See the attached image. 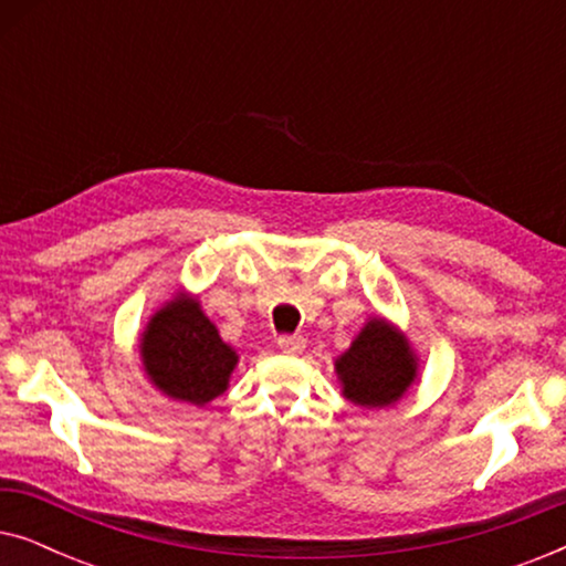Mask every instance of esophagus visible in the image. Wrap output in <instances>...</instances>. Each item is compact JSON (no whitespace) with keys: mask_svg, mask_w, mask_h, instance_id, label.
I'll return each mask as SVG.
<instances>
[{"mask_svg":"<svg viewBox=\"0 0 566 566\" xmlns=\"http://www.w3.org/2000/svg\"><path fill=\"white\" fill-rule=\"evenodd\" d=\"M277 347H281L285 355H298V353H304L306 337H301V335H283V337H277Z\"/></svg>","mask_w":566,"mask_h":566,"instance_id":"34e87169","label":"esophagus"}]
</instances>
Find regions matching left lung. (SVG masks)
Wrapping results in <instances>:
<instances>
[{
	"label": "left lung",
	"instance_id": "1",
	"mask_svg": "<svg viewBox=\"0 0 566 566\" xmlns=\"http://www.w3.org/2000/svg\"><path fill=\"white\" fill-rule=\"evenodd\" d=\"M343 397L366 409L394 407L412 389L420 358L405 332L386 316H370L350 347L335 358Z\"/></svg>",
	"mask_w": 566,
	"mask_h": 566
}]
</instances>
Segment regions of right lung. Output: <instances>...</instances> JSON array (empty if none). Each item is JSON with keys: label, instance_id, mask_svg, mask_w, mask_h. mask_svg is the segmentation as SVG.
I'll return each instance as SVG.
<instances>
[{"label": "right lung", "instance_id": "right-lung-1", "mask_svg": "<svg viewBox=\"0 0 566 566\" xmlns=\"http://www.w3.org/2000/svg\"><path fill=\"white\" fill-rule=\"evenodd\" d=\"M144 374L172 401L203 407L229 389L239 355L208 319L200 301L177 291L149 316L138 339Z\"/></svg>", "mask_w": 566, "mask_h": 566}]
</instances>
